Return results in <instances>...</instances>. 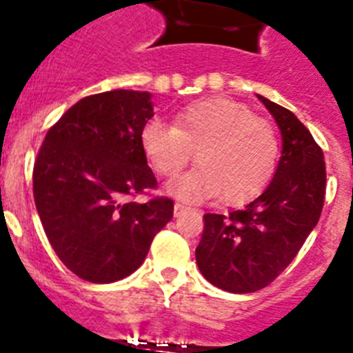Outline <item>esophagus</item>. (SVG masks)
I'll list each match as a JSON object with an SVG mask.
<instances>
[{
  "label": "esophagus",
  "instance_id": "1",
  "mask_svg": "<svg viewBox=\"0 0 353 353\" xmlns=\"http://www.w3.org/2000/svg\"><path fill=\"white\" fill-rule=\"evenodd\" d=\"M185 210H187V206L180 205V203H174V208H173L174 216H180V215H182L183 212H185Z\"/></svg>",
  "mask_w": 353,
  "mask_h": 353
}]
</instances>
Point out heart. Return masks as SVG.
Returning <instances> with one entry per match:
<instances>
[{"mask_svg":"<svg viewBox=\"0 0 353 353\" xmlns=\"http://www.w3.org/2000/svg\"><path fill=\"white\" fill-rule=\"evenodd\" d=\"M140 145L150 166L166 179L176 176L196 150L199 166L168 187L171 196L190 203L219 194L229 205L248 201L273 179L280 155L270 122L225 96L183 106L174 113L173 125L147 122Z\"/></svg>","mask_w":353,"mask_h":353,"instance_id":"b5f03b06","label":"heart"}]
</instances>
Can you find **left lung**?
<instances>
[{"label": "left lung", "mask_w": 353, "mask_h": 353, "mask_svg": "<svg viewBox=\"0 0 353 353\" xmlns=\"http://www.w3.org/2000/svg\"><path fill=\"white\" fill-rule=\"evenodd\" d=\"M282 134V157L266 189L241 210L206 213L196 248L203 276L228 292L270 285L296 257L324 206V152L290 110L257 94Z\"/></svg>", "instance_id": "obj_1"}]
</instances>
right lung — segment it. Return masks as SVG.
<instances>
[{
    "mask_svg": "<svg viewBox=\"0 0 353 353\" xmlns=\"http://www.w3.org/2000/svg\"><path fill=\"white\" fill-rule=\"evenodd\" d=\"M152 117L147 90L87 96L48 129L38 152L33 192L41 225L64 266L87 282L134 273L173 219L170 198L128 201L157 187L140 145Z\"/></svg>",
    "mask_w": 353,
    "mask_h": 353,
    "instance_id": "1",
    "label": "right lung"
}]
</instances>
